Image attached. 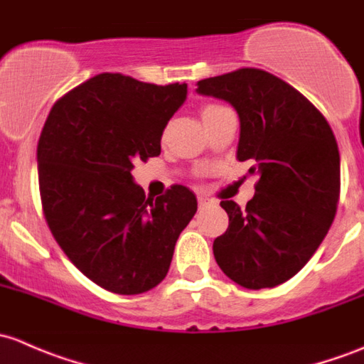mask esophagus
<instances>
[{"label": "esophagus", "mask_w": 364, "mask_h": 364, "mask_svg": "<svg viewBox=\"0 0 364 364\" xmlns=\"http://www.w3.org/2000/svg\"><path fill=\"white\" fill-rule=\"evenodd\" d=\"M208 203V200L205 196H198V205H200V207H205V205Z\"/></svg>", "instance_id": "34e87169"}]
</instances>
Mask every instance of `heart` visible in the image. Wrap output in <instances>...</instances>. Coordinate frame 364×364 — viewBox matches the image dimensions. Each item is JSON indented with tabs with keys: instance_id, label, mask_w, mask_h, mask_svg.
<instances>
[{
	"instance_id": "heart-1",
	"label": "heart",
	"mask_w": 364,
	"mask_h": 364,
	"mask_svg": "<svg viewBox=\"0 0 364 364\" xmlns=\"http://www.w3.org/2000/svg\"><path fill=\"white\" fill-rule=\"evenodd\" d=\"M223 108L226 107H220V105H207V107H203V110H201V117H207L210 114H215V112L223 110Z\"/></svg>"
}]
</instances>
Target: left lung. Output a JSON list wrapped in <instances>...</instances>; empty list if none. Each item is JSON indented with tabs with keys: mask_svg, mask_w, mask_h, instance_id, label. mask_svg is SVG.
Listing matches in <instances>:
<instances>
[{
	"mask_svg": "<svg viewBox=\"0 0 364 364\" xmlns=\"http://www.w3.org/2000/svg\"><path fill=\"white\" fill-rule=\"evenodd\" d=\"M200 95L235 107L238 161L259 175L256 194L228 212L226 233L213 240L224 273L247 289L275 287L294 277L328 235L340 198V154L324 115L293 85L257 68L198 82Z\"/></svg>",
	"mask_w": 364,
	"mask_h": 364,
	"instance_id": "left-lung-1",
	"label": "left lung"
}]
</instances>
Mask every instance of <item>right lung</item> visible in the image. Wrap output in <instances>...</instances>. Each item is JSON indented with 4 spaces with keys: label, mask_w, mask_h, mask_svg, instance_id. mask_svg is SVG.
I'll return each instance as SVG.
<instances>
[{
    "label": "right lung",
    "mask_w": 364,
    "mask_h": 364,
    "mask_svg": "<svg viewBox=\"0 0 364 364\" xmlns=\"http://www.w3.org/2000/svg\"><path fill=\"white\" fill-rule=\"evenodd\" d=\"M187 84L156 85L100 73L55 101L36 149L42 207L55 242L87 279L117 294L151 291L198 210L171 186L145 198L134 161L161 154V136Z\"/></svg>",
    "instance_id": "add662e5"
}]
</instances>
